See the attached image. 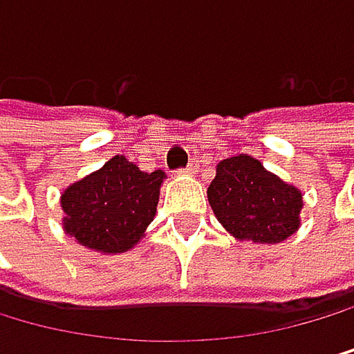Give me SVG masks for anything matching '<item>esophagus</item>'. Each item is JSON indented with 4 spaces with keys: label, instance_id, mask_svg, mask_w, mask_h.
<instances>
[{
    "label": "esophagus",
    "instance_id": "1",
    "mask_svg": "<svg viewBox=\"0 0 354 354\" xmlns=\"http://www.w3.org/2000/svg\"><path fill=\"white\" fill-rule=\"evenodd\" d=\"M186 173H188V175H197V173H199V164H197V162H190L188 168H186Z\"/></svg>",
    "mask_w": 354,
    "mask_h": 354
}]
</instances>
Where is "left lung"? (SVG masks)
Wrapping results in <instances>:
<instances>
[{"label": "left lung", "instance_id": "left-lung-1", "mask_svg": "<svg viewBox=\"0 0 354 354\" xmlns=\"http://www.w3.org/2000/svg\"><path fill=\"white\" fill-rule=\"evenodd\" d=\"M208 201L223 230L237 241L279 243L301 226V190L250 155L228 157L217 164Z\"/></svg>", "mask_w": 354, "mask_h": 354}]
</instances>
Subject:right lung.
Returning a JSON list of instances; mask_svg holds the SVG:
<instances>
[{"label": "right lung", "mask_w": 354, "mask_h": 354, "mask_svg": "<svg viewBox=\"0 0 354 354\" xmlns=\"http://www.w3.org/2000/svg\"><path fill=\"white\" fill-rule=\"evenodd\" d=\"M164 179V170L144 173L124 155H115L62 192L64 232L102 254L131 250L155 219Z\"/></svg>", "instance_id": "obj_1"}]
</instances>
